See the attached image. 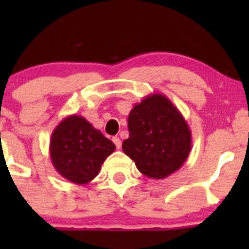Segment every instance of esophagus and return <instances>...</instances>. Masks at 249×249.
I'll list each match as a JSON object with an SVG mask.
<instances>
[{
    "instance_id": "obj_1",
    "label": "esophagus",
    "mask_w": 249,
    "mask_h": 249,
    "mask_svg": "<svg viewBox=\"0 0 249 249\" xmlns=\"http://www.w3.org/2000/svg\"><path fill=\"white\" fill-rule=\"evenodd\" d=\"M113 142H114L115 147H117L118 149H120V147H122V141H120L119 137H113Z\"/></svg>"
}]
</instances>
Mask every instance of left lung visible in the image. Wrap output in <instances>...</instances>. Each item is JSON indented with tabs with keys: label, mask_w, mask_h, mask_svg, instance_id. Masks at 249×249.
Returning <instances> with one entry per match:
<instances>
[{
	"label": "left lung",
	"mask_w": 249,
	"mask_h": 249,
	"mask_svg": "<svg viewBox=\"0 0 249 249\" xmlns=\"http://www.w3.org/2000/svg\"><path fill=\"white\" fill-rule=\"evenodd\" d=\"M129 139L123 150L141 173L162 179L179 170L192 149V132L182 113L162 94L145 96L130 110Z\"/></svg>",
	"instance_id": "obj_1"
}]
</instances>
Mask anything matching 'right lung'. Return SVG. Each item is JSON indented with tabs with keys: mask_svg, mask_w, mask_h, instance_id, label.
Returning a JSON list of instances; mask_svg holds the SVG:
<instances>
[{
	"mask_svg": "<svg viewBox=\"0 0 249 249\" xmlns=\"http://www.w3.org/2000/svg\"><path fill=\"white\" fill-rule=\"evenodd\" d=\"M115 145L85 118L69 115L50 137L49 153L59 175L76 184H87L99 175L101 165Z\"/></svg>",
	"mask_w": 249,
	"mask_h": 249,
	"instance_id": "add662e5",
	"label": "right lung"
}]
</instances>
